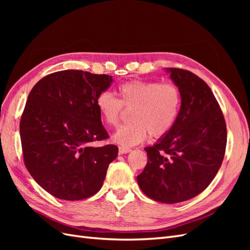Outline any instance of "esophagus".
I'll return each instance as SVG.
<instances>
[{"instance_id":"obj_1","label":"esophagus","mask_w":250,"mask_h":250,"mask_svg":"<svg viewBox=\"0 0 250 250\" xmlns=\"http://www.w3.org/2000/svg\"><path fill=\"white\" fill-rule=\"evenodd\" d=\"M130 151H131L130 148H127V147H119V153H120V154L129 153Z\"/></svg>"}]
</instances>
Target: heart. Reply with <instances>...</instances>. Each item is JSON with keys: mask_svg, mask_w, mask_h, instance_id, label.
Instances as JSON below:
<instances>
[{"mask_svg": "<svg viewBox=\"0 0 250 250\" xmlns=\"http://www.w3.org/2000/svg\"><path fill=\"white\" fill-rule=\"evenodd\" d=\"M119 99L109 92L97 96L96 107L104 122L117 126L123 115V106L131 108V124L124 125L112 134V141L124 147H132L146 141L149 134L162 138L176 123L180 110V94L171 83L133 79L117 88Z\"/></svg>", "mask_w": 250, "mask_h": 250, "instance_id": "heart-1", "label": "heart"}]
</instances>
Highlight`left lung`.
<instances>
[{"mask_svg": "<svg viewBox=\"0 0 250 250\" xmlns=\"http://www.w3.org/2000/svg\"><path fill=\"white\" fill-rule=\"evenodd\" d=\"M165 70L179 90V115L169 133L145 148L148 162L137 179L149 198L178 203L200 194L216 176L225 153L226 125L206 82L188 71Z\"/></svg>", "mask_w": 250, "mask_h": 250, "instance_id": "1", "label": "left lung"}]
</instances>
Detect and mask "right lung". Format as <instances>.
I'll list each match as a JSON object with an SVG mask.
<instances>
[{
    "label": "right lung",
    "mask_w": 250,
    "mask_h": 250,
    "mask_svg": "<svg viewBox=\"0 0 250 250\" xmlns=\"http://www.w3.org/2000/svg\"><path fill=\"white\" fill-rule=\"evenodd\" d=\"M113 81L108 75L65 70L48 75L30 92L20 123L25 165L43 190L63 200H81L100 190L115 145L96 107L97 96Z\"/></svg>",
    "instance_id": "right-lung-1"
}]
</instances>
